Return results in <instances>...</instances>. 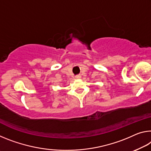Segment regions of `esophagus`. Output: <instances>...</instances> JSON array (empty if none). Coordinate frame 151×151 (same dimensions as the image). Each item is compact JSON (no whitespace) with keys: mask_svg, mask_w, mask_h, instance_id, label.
Returning <instances> with one entry per match:
<instances>
[{"mask_svg":"<svg viewBox=\"0 0 151 151\" xmlns=\"http://www.w3.org/2000/svg\"><path fill=\"white\" fill-rule=\"evenodd\" d=\"M81 78V75H77L76 76V78H77V79H80V78Z\"/></svg>","mask_w":151,"mask_h":151,"instance_id":"obj_1","label":"esophagus"}]
</instances>
